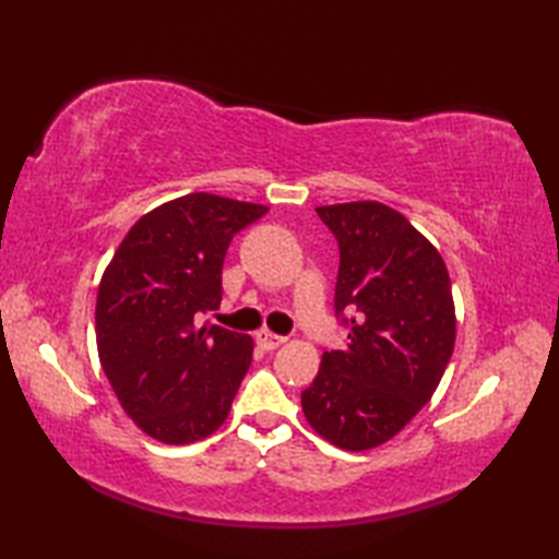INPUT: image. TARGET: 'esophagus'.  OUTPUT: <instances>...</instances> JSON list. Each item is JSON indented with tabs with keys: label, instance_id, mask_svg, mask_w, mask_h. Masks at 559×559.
<instances>
[{
	"label": "esophagus",
	"instance_id": "1",
	"mask_svg": "<svg viewBox=\"0 0 559 559\" xmlns=\"http://www.w3.org/2000/svg\"><path fill=\"white\" fill-rule=\"evenodd\" d=\"M257 343H259V348H264V350H276L278 346H283V343H286V336H278V334H271L269 329H261V331H257Z\"/></svg>",
	"mask_w": 559,
	"mask_h": 559
}]
</instances>
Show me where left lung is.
Segmentation results:
<instances>
[{"label": "left lung", "mask_w": 559, "mask_h": 559, "mask_svg": "<svg viewBox=\"0 0 559 559\" xmlns=\"http://www.w3.org/2000/svg\"><path fill=\"white\" fill-rule=\"evenodd\" d=\"M317 213L338 240L334 307L348 348L322 355L302 413L326 442L365 451L432 399L456 341L451 281L442 254L399 211L350 201Z\"/></svg>", "instance_id": "1"}]
</instances>
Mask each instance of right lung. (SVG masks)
Instances as JSON below:
<instances>
[{"instance_id":"obj_1","label":"right lung","mask_w":559,"mask_h":559,"mask_svg":"<svg viewBox=\"0 0 559 559\" xmlns=\"http://www.w3.org/2000/svg\"><path fill=\"white\" fill-rule=\"evenodd\" d=\"M266 211L206 192L173 199L132 225L103 273V372L129 418L163 444L199 442L228 418L254 343L199 317L218 310L233 235Z\"/></svg>"}]
</instances>
